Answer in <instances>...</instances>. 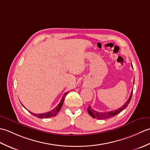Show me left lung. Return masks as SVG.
<instances>
[{
    "label": "left lung",
    "instance_id": "8db88e82",
    "mask_svg": "<svg viewBox=\"0 0 150 150\" xmlns=\"http://www.w3.org/2000/svg\"><path fill=\"white\" fill-rule=\"evenodd\" d=\"M132 68H133V66H132ZM132 94H133V90L132 91L131 95H130V96H129V98L128 99V100L126 102V103L124 104L122 107L119 108V109H117L116 110L107 111V112H99V111H97L93 110L90 106H89V107L88 108V113H89V114H90L92 117L95 118V119H110V118L113 117L115 115H117L118 113H119L120 112H121V111H122V110H124L127 106H128V105L129 104L130 100H131V99H132Z\"/></svg>",
    "mask_w": 150,
    "mask_h": 150
}]
</instances>
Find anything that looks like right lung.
<instances>
[{"mask_svg":"<svg viewBox=\"0 0 150 150\" xmlns=\"http://www.w3.org/2000/svg\"><path fill=\"white\" fill-rule=\"evenodd\" d=\"M67 93H68V92H66V93H64V95L63 97H62V99H61V100H60V103L59 104L58 106L55 107V108H54V109L52 111H48V112H47V113H39V114L33 113L30 112V111H29V112H30L35 117H38V118H40V119H41V118H50V117H52L55 116L56 115L59 113V111H60V108H61V107L62 106V104H63V102H64V98L66 96Z\"/></svg>","mask_w":150,"mask_h":150,"instance_id":"right-lung-1","label":"right lung"}]
</instances>
